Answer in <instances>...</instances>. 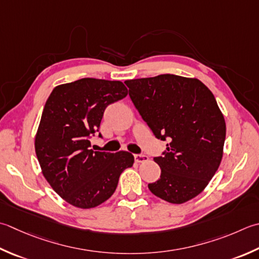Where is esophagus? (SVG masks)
I'll return each mask as SVG.
<instances>
[{"label":"esophagus","instance_id":"34e87169","mask_svg":"<svg viewBox=\"0 0 259 259\" xmlns=\"http://www.w3.org/2000/svg\"><path fill=\"white\" fill-rule=\"evenodd\" d=\"M135 160L137 163H145V161L148 160V156L144 154H137L135 155Z\"/></svg>","mask_w":259,"mask_h":259}]
</instances>
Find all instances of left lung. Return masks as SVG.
Wrapping results in <instances>:
<instances>
[{
	"mask_svg": "<svg viewBox=\"0 0 259 259\" xmlns=\"http://www.w3.org/2000/svg\"><path fill=\"white\" fill-rule=\"evenodd\" d=\"M129 96L156 138L168 140L153 194L181 204L209 184L224 154L226 122L214 95L196 78L163 74L125 80Z\"/></svg>",
	"mask_w": 259,
	"mask_h": 259,
	"instance_id": "left-lung-1",
	"label": "left lung"
}]
</instances>
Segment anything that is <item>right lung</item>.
<instances>
[{
  "label": "right lung",
  "instance_id": "obj_1",
  "mask_svg": "<svg viewBox=\"0 0 259 259\" xmlns=\"http://www.w3.org/2000/svg\"><path fill=\"white\" fill-rule=\"evenodd\" d=\"M126 94L120 80L82 78L56 86L49 95L35 135V155L45 179L69 204L91 209L103 203L114 193L121 173L134 165L128 151L90 149L106 106Z\"/></svg>",
  "mask_w": 259,
  "mask_h": 259
}]
</instances>
